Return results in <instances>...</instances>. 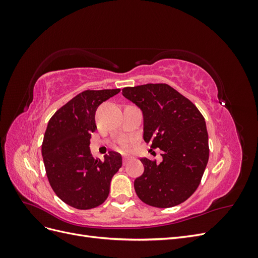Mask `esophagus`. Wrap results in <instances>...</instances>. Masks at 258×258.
<instances>
[{
    "label": "esophagus",
    "mask_w": 258,
    "mask_h": 258,
    "mask_svg": "<svg viewBox=\"0 0 258 258\" xmlns=\"http://www.w3.org/2000/svg\"><path fill=\"white\" fill-rule=\"evenodd\" d=\"M130 160H131V158L127 157V156H124V157H122V163H123V165H126V163H128Z\"/></svg>",
    "instance_id": "1"
}]
</instances>
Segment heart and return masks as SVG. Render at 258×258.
I'll list each match as a JSON object with an SVG mask.
<instances>
[{
	"mask_svg": "<svg viewBox=\"0 0 258 258\" xmlns=\"http://www.w3.org/2000/svg\"><path fill=\"white\" fill-rule=\"evenodd\" d=\"M119 148L121 151H127L128 150V144L126 141H120L119 142Z\"/></svg>",
	"mask_w": 258,
	"mask_h": 258,
	"instance_id": "1",
	"label": "heart"
}]
</instances>
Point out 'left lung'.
<instances>
[{"instance_id":"8db88e82","label":"left lung","mask_w":258,"mask_h":258,"mask_svg":"<svg viewBox=\"0 0 258 258\" xmlns=\"http://www.w3.org/2000/svg\"><path fill=\"white\" fill-rule=\"evenodd\" d=\"M122 96L141 108L144 141L162 152L160 163L141 159L144 172L135 181L138 197L156 208L182 204L197 189L209 160L204 116L167 84L126 87Z\"/></svg>"}]
</instances>
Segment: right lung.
Here are the masks:
<instances>
[{"label": "right lung", "instance_id": "add662e5", "mask_svg": "<svg viewBox=\"0 0 258 258\" xmlns=\"http://www.w3.org/2000/svg\"><path fill=\"white\" fill-rule=\"evenodd\" d=\"M120 89L85 90L52 115L45 131L42 156L54 194L79 210L102 205L112 177L121 167V156L110 152L104 161L90 153L91 134L97 129L98 106Z\"/></svg>", "mask_w": 258, "mask_h": 258}]
</instances>
